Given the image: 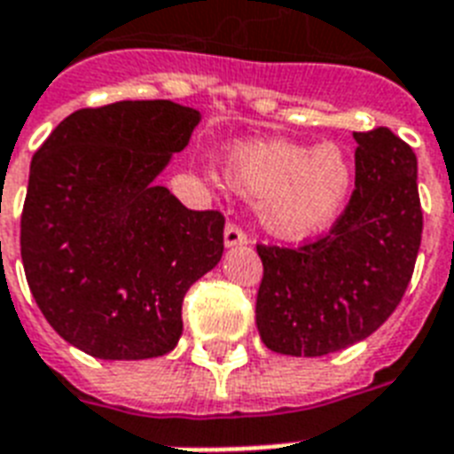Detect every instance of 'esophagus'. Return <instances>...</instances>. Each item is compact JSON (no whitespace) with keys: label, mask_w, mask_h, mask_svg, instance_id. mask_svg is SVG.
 I'll return each mask as SVG.
<instances>
[{"label":"esophagus","mask_w":454,"mask_h":454,"mask_svg":"<svg viewBox=\"0 0 454 454\" xmlns=\"http://www.w3.org/2000/svg\"><path fill=\"white\" fill-rule=\"evenodd\" d=\"M223 245H226V247H240V245H247V235H245V231L233 226V223H228L226 231H223Z\"/></svg>","instance_id":"esophagus-1"}]
</instances>
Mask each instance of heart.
I'll return each instance as SVG.
<instances>
[{
	"label": "heart",
	"instance_id": "b5f03b06",
	"mask_svg": "<svg viewBox=\"0 0 454 454\" xmlns=\"http://www.w3.org/2000/svg\"><path fill=\"white\" fill-rule=\"evenodd\" d=\"M221 171L231 188L256 198L259 223L280 240H303L325 231L353 185L351 155L337 144L309 148L280 138L233 144Z\"/></svg>",
	"mask_w": 454,
	"mask_h": 454
}]
</instances>
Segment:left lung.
<instances>
[{
    "instance_id": "1",
    "label": "left lung",
    "mask_w": 454,
    "mask_h": 454,
    "mask_svg": "<svg viewBox=\"0 0 454 454\" xmlns=\"http://www.w3.org/2000/svg\"><path fill=\"white\" fill-rule=\"evenodd\" d=\"M356 191L325 238L256 252V330L270 351L327 356L370 337L401 303L422 242L417 157L387 127L356 131Z\"/></svg>"
}]
</instances>
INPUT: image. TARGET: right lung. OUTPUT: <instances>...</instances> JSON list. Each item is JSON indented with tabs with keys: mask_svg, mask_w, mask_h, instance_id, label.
I'll use <instances>...</instances> for the list:
<instances>
[{
	"mask_svg": "<svg viewBox=\"0 0 454 454\" xmlns=\"http://www.w3.org/2000/svg\"><path fill=\"white\" fill-rule=\"evenodd\" d=\"M202 115L174 101L84 108L30 164L20 256L39 310L101 360L169 353L181 306L223 254V216L192 212L155 178Z\"/></svg>",
	"mask_w": 454,
	"mask_h": 454,
	"instance_id": "add662e5",
	"label": "right lung"
}]
</instances>
